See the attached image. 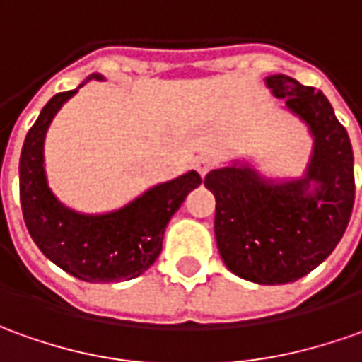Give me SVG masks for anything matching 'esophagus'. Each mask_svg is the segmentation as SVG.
Segmentation results:
<instances>
[{"label":"esophagus","instance_id":"obj_1","mask_svg":"<svg viewBox=\"0 0 362 362\" xmlns=\"http://www.w3.org/2000/svg\"><path fill=\"white\" fill-rule=\"evenodd\" d=\"M212 160H210V158H198V160H196V170L200 172V176H206V174H208V172L212 170Z\"/></svg>","mask_w":362,"mask_h":362}]
</instances>
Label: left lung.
Listing matches in <instances>:
<instances>
[{
  "mask_svg": "<svg viewBox=\"0 0 362 362\" xmlns=\"http://www.w3.org/2000/svg\"><path fill=\"white\" fill-rule=\"evenodd\" d=\"M265 85L303 122L313 148L301 176L269 178L247 160L208 172L216 198L214 233L226 267L259 285L297 281L341 242L355 204L353 148L321 90L287 75Z\"/></svg>",
  "mask_w": 362,
  "mask_h": 362,
  "instance_id": "left-lung-1",
  "label": "left lung"
}]
</instances>
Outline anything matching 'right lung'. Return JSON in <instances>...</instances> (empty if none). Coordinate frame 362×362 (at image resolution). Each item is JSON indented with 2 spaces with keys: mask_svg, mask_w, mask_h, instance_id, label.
Returning a JSON list of instances; mask_svg holds the SVG:
<instances>
[{
  "mask_svg": "<svg viewBox=\"0 0 362 362\" xmlns=\"http://www.w3.org/2000/svg\"><path fill=\"white\" fill-rule=\"evenodd\" d=\"M90 78L105 77L93 73L87 81ZM85 83L51 98L27 132L19 158L21 210L37 247L63 272L88 284L127 281L156 262L166 226L202 178L196 170H188L174 180L150 186L112 212L85 214L65 206L47 182L45 136L61 107Z\"/></svg>",
  "mask_w": 362,
  "mask_h": 362,
  "instance_id": "add662e5",
  "label": "right lung"
}]
</instances>
